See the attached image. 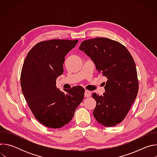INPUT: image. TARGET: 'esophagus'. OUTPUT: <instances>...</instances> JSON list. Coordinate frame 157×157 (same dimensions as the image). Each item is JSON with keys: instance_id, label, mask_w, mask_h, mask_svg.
Instances as JSON below:
<instances>
[{"instance_id": "esophagus-1", "label": "esophagus", "mask_w": 157, "mask_h": 157, "mask_svg": "<svg viewBox=\"0 0 157 157\" xmlns=\"http://www.w3.org/2000/svg\"><path fill=\"white\" fill-rule=\"evenodd\" d=\"M91 96V92L89 91L88 90H85L84 91V96L86 97V98H88V97H90Z\"/></svg>"}]
</instances>
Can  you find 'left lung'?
Listing matches in <instances>:
<instances>
[{"label":"left lung","mask_w":157,"mask_h":157,"mask_svg":"<svg viewBox=\"0 0 157 157\" xmlns=\"http://www.w3.org/2000/svg\"><path fill=\"white\" fill-rule=\"evenodd\" d=\"M79 50L92 59L98 73L107 78L105 93L102 96L92 94L96 101L95 119L105 127L120 124L139 91L136 63L131 54L119 41L101 37L82 41Z\"/></svg>","instance_id":"8db88e82"}]
</instances>
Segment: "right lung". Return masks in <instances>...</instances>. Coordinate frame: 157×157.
<instances>
[{
    "instance_id": "1",
    "label": "right lung",
    "mask_w": 157,
    "mask_h": 157,
    "mask_svg": "<svg viewBox=\"0 0 157 157\" xmlns=\"http://www.w3.org/2000/svg\"><path fill=\"white\" fill-rule=\"evenodd\" d=\"M78 40L40 41L29 51L21 71L22 93L40 123L52 128L68 124L82 102L84 89L77 86L60 91L56 78L63 73L64 57Z\"/></svg>"
}]
</instances>
